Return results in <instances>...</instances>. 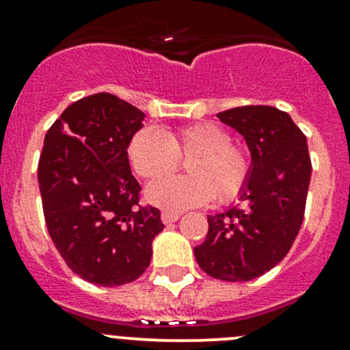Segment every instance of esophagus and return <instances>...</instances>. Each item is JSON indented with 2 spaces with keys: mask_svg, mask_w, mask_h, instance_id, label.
Masks as SVG:
<instances>
[{
  "mask_svg": "<svg viewBox=\"0 0 350 350\" xmlns=\"http://www.w3.org/2000/svg\"><path fill=\"white\" fill-rule=\"evenodd\" d=\"M179 213H171V211H163V215H161V218H163V223L165 224H171L174 221H178L179 219Z\"/></svg>",
  "mask_w": 350,
  "mask_h": 350,
  "instance_id": "34e87169",
  "label": "esophagus"
}]
</instances>
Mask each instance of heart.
<instances>
[{
	"mask_svg": "<svg viewBox=\"0 0 350 350\" xmlns=\"http://www.w3.org/2000/svg\"><path fill=\"white\" fill-rule=\"evenodd\" d=\"M132 167L141 178L157 179L189 159L183 178H163L147 187V200L165 211L203 206L215 198L218 204L241 196L253 171L252 152L231 141L226 129L215 122H200L165 132L142 127L127 146Z\"/></svg>",
	"mask_w": 350,
	"mask_h": 350,
	"instance_id": "heart-1",
	"label": "heart"
}]
</instances>
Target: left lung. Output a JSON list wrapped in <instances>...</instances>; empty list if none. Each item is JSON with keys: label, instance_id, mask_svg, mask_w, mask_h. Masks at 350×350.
<instances>
[{"label": "left lung", "instance_id": "1", "mask_svg": "<svg viewBox=\"0 0 350 350\" xmlns=\"http://www.w3.org/2000/svg\"><path fill=\"white\" fill-rule=\"evenodd\" d=\"M252 150L253 171L241 201L208 216V234L194 256L223 282H248L280 263L305 215L312 163L307 137L292 117L270 105H243L218 113Z\"/></svg>", "mask_w": 350, "mask_h": 350}]
</instances>
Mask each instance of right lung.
Here are the masks:
<instances>
[{"label": "right lung", "mask_w": 350, "mask_h": 350, "mask_svg": "<svg viewBox=\"0 0 350 350\" xmlns=\"http://www.w3.org/2000/svg\"><path fill=\"white\" fill-rule=\"evenodd\" d=\"M144 112L117 95L73 102L45 135L38 161L43 215L73 273L100 286L137 280L164 230L161 211L139 204L127 146Z\"/></svg>", "instance_id": "add662e5"}]
</instances>
